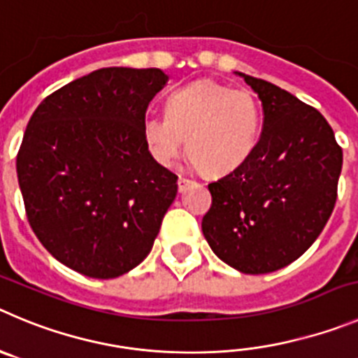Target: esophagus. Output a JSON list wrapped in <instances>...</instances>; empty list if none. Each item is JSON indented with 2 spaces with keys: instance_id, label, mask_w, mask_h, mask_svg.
<instances>
[{
  "instance_id": "esophagus-1",
  "label": "esophagus",
  "mask_w": 358,
  "mask_h": 358,
  "mask_svg": "<svg viewBox=\"0 0 358 358\" xmlns=\"http://www.w3.org/2000/svg\"><path fill=\"white\" fill-rule=\"evenodd\" d=\"M190 183H192V180L185 178V176H180V178H178V190H180V192H183V190H185L187 187L190 185Z\"/></svg>"
}]
</instances>
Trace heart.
Instances as JSON below:
<instances>
[{
    "instance_id": "heart-1",
    "label": "heart",
    "mask_w": 358,
    "mask_h": 358,
    "mask_svg": "<svg viewBox=\"0 0 358 358\" xmlns=\"http://www.w3.org/2000/svg\"><path fill=\"white\" fill-rule=\"evenodd\" d=\"M262 122V108L250 92L196 81L168 96L164 115L143 120V136L164 168H171L187 145L194 166L208 175H226L252 155Z\"/></svg>"
}]
</instances>
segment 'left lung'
Returning <instances> with one entry per match:
<instances>
[{
  "label": "left lung",
  "mask_w": 358,
  "mask_h": 358,
  "mask_svg": "<svg viewBox=\"0 0 358 358\" xmlns=\"http://www.w3.org/2000/svg\"><path fill=\"white\" fill-rule=\"evenodd\" d=\"M258 93L263 132L235 171L208 183L206 242L242 273L295 262L325 228L337 198L343 150L323 115L286 90L236 72Z\"/></svg>",
  "instance_id": "left-lung-1"
}]
</instances>
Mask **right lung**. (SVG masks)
Returning a JSON list of instances; mask_svg holds the SVG:
<instances>
[{
  "label": "right lung",
  "mask_w": 358,
  "mask_h": 358,
  "mask_svg": "<svg viewBox=\"0 0 358 358\" xmlns=\"http://www.w3.org/2000/svg\"><path fill=\"white\" fill-rule=\"evenodd\" d=\"M160 69L108 66L43 99L17 155L31 229L69 268L113 279L152 250L178 176L143 136L148 103L168 83Z\"/></svg>",
  "instance_id": "obj_1"
}]
</instances>
